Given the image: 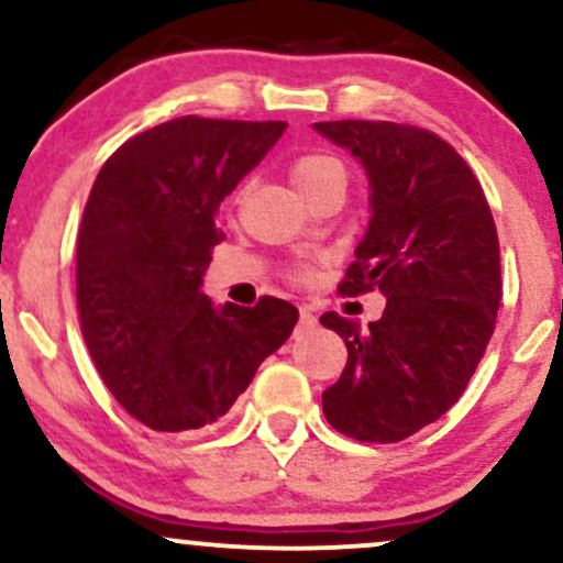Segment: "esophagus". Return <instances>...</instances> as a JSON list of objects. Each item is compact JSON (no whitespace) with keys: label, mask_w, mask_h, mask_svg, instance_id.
<instances>
[{"label":"esophagus","mask_w":563,"mask_h":563,"mask_svg":"<svg viewBox=\"0 0 563 563\" xmlns=\"http://www.w3.org/2000/svg\"><path fill=\"white\" fill-rule=\"evenodd\" d=\"M299 325L301 328H314V325H318V318H314V312L309 307H301L299 309Z\"/></svg>","instance_id":"esophagus-1"}]
</instances>
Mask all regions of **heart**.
<instances>
[{
	"label": "heart",
	"mask_w": 563,
	"mask_h": 563,
	"mask_svg": "<svg viewBox=\"0 0 563 563\" xmlns=\"http://www.w3.org/2000/svg\"><path fill=\"white\" fill-rule=\"evenodd\" d=\"M290 179L299 187L303 198H312L314 192L325 190L331 185H346V169L339 158L328 156V153H301L290 161ZM296 280H307L312 275L309 264H296L294 273Z\"/></svg>",
	"instance_id": "obj_1"
}]
</instances>
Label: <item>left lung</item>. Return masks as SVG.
<instances>
[{
  "label": "left lung",
  "mask_w": 563,
  "mask_h": 563,
  "mask_svg": "<svg viewBox=\"0 0 563 563\" xmlns=\"http://www.w3.org/2000/svg\"><path fill=\"white\" fill-rule=\"evenodd\" d=\"M363 161L371 224L339 290H380V320L325 312L346 365L322 391L328 423L357 442H402L466 391L500 307V243L479 179L434 132L394 121H320Z\"/></svg>",
  "instance_id": "1"
}]
</instances>
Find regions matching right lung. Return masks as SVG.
Listing matches in <instances>:
<instances>
[{
	"instance_id": "add662e5",
	"label": "right lung",
	"mask_w": 563,
	"mask_h": 563,
	"mask_svg": "<svg viewBox=\"0 0 563 563\" xmlns=\"http://www.w3.org/2000/svg\"><path fill=\"white\" fill-rule=\"evenodd\" d=\"M286 126L183 115L97 174L76 241L79 322L102 384L147 429L217 423L299 320L275 296L214 307L200 290L219 206Z\"/></svg>"
}]
</instances>
